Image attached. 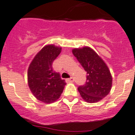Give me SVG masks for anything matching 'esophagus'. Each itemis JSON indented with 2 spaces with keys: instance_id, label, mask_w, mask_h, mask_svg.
Instances as JSON below:
<instances>
[{
  "instance_id": "esophagus-1",
  "label": "esophagus",
  "mask_w": 135,
  "mask_h": 135,
  "mask_svg": "<svg viewBox=\"0 0 135 135\" xmlns=\"http://www.w3.org/2000/svg\"><path fill=\"white\" fill-rule=\"evenodd\" d=\"M66 82H68V83H72V82H74L73 77H70V79H67Z\"/></svg>"
}]
</instances>
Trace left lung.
<instances>
[{"label":"left lung","instance_id":"1","mask_svg":"<svg viewBox=\"0 0 135 135\" xmlns=\"http://www.w3.org/2000/svg\"><path fill=\"white\" fill-rule=\"evenodd\" d=\"M72 53L87 72V81L78 87L81 97L89 103L106 97L112 86V76L106 63L89 47L74 48Z\"/></svg>","mask_w":135,"mask_h":135}]
</instances>
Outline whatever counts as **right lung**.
Masks as SVG:
<instances>
[{"label": "right lung", "mask_w": 135, "mask_h": 135, "mask_svg": "<svg viewBox=\"0 0 135 135\" xmlns=\"http://www.w3.org/2000/svg\"><path fill=\"white\" fill-rule=\"evenodd\" d=\"M61 50V48L54 45L46 46L28 67V87L35 97L44 103H52L59 98L66 85L60 74L52 70V63Z\"/></svg>", "instance_id": "add662e5"}]
</instances>
